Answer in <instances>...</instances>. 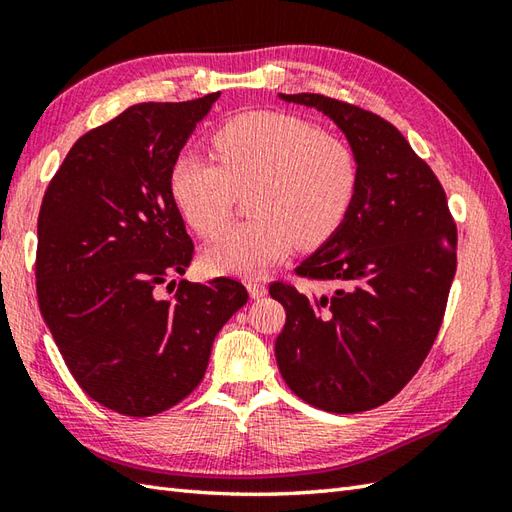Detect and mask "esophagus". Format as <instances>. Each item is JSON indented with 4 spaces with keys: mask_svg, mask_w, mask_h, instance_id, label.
Returning <instances> with one entry per match:
<instances>
[{
    "mask_svg": "<svg viewBox=\"0 0 512 512\" xmlns=\"http://www.w3.org/2000/svg\"><path fill=\"white\" fill-rule=\"evenodd\" d=\"M246 288H248V292H250V297L253 299H259V297H264L266 295V281H262V279H250L248 284H246Z\"/></svg>",
    "mask_w": 512,
    "mask_h": 512,
    "instance_id": "obj_1",
    "label": "esophagus"
}]
</instances>
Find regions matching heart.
<instances>
[{
    "instance_id": "b5f03b06",
    "label": "heart",
    "mask_w": 512,
    "mask_h": 512,
    "mask_svg": "<svg viewBox=\"0 0 512 512\" xmlns=\"http://www.w3.org/2000/svg\"><path fill=\"white\" fill-rule=\"evenodd\" d=\"M211 147L220 165L193 154L171 165V193L184 220L202 237H215L246 189L255 215L206 248L204 264L213 273L253 277L295 242L321 246L345 222L361 184L352 145L301 116L237 114L211 134Z\"/></svg>"
}]
</instances>
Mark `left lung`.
Segmentation results:
<instances>
[{
  "mask_svg": "<svg viewBox=\"0 0 512 512\" xmlns=\"http://www.w3.org/2000/svg\"><path fill=\"white\" fill-rule=\"evenodd\" d=\"M330 116L361 162L345 222L295 273L332 284L306 295L275 281L286 308L279 372L308 405L358 413L385 405L427 358L458 266V228L436 173L385 118L323 94H279Z\"/></svg>",
  "mask_w": 512,
  "mask_h": 512,
  "instance_id": "left-lung-1",
  "label": "left lung"
}]
</instances>
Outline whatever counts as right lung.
<instances>
[{
	"instance_id": "right-lung-1",
	"label": "right lung",
	"mask_w": 512,
	"mask_h": 512,
	"mask_svg": "<svg viewBox=\"0 0 512 512\" xmlns=\"http://www.w3.org/2000/svg\"><path fill=\"white\" fill-rule=\"evenodd\" d=\"M217 99L127 107L76 140L43 195L39 310L79 387L123 416H156L187 398L215 334L248 301L228 277L180 281L176 295L158 297L193 259L171 165Z\"/></svg>"
}]
</instances>
